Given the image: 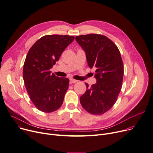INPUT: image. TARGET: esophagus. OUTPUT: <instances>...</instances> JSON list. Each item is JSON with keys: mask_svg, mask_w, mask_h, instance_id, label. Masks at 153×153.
Returning <instances> with one entry per match:
<instances>
[{"mask_svg": "<svg viewBox=\"0 0 153 153\" xmlns=\"http://www.w3.org/2000/svg\"><path fill=\"white\" fill-rule=\"evenodd\" d=\"M77 82V80H76L75 79H69V83L71 84H74V83H76Z\"/></svg>", "mask_w": 153, "mask_h": 153, "instance_id": "esophagus-1", "label": "esophagus"}]
</instances>
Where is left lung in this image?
Listing matches in <instances>:
<instances>
[{"label":"left lung","instance_id":"8db88e82","mask_svg":"<svg viewBox=\"0 0 153 153\" xmlns=\"http://www.w3.org/2000/svg\"><path fill=\"white\" fill-rule=\"evenodd\" d=\"M76 42L85 53L90 68H97V83L88 87L80 102L88 113L100 115L116 103L123 84L124 65L117 47L107 37L95 34L76 37Z\"/></svg>","mask_w":153,"mask_h":153}]
</instances>
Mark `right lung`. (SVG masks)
<instances>
[{
    "label": "right lung",
    "instance_id": "1",
    "mask_svg": "<svg viewBox=\"0 0 153 153\" xmlns=\"http://www.w3.org/2000/svg\"><path fill=\"white\" fill-rule=\"evenodd\" d=\"M74 37L47 35L40 38L29 50L23 66L24 82L35 106L51 113L62 105L69 80L50 71Z\"/></svg>",
    "mask_w": 153,
    "mask_h": 153
}]
</instances>
